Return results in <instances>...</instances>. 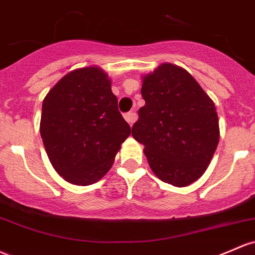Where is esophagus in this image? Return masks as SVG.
Listing matches in <instances>:
<instances>
[{
  "label": "esophagus",
  "mask_w": 255,
  "mask_h": 255,
  "mask_svg": "<svg viewBox=\"0 0 255 255\" xmlns=\"http://www.w3.org/2000/svg\"><path fill=\"white\" fill-rule=\"evenodd\" d=\"M125 120H126V121H127L128 123H129V125H133V123L135 122V120H136L135 114H134V113H127V114H125Z\"/></svg>",
  "instance_id": "1"
}]
</instances>
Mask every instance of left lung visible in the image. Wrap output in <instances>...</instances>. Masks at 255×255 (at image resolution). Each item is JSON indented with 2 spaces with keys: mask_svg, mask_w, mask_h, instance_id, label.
Masks as SVG:
<instances>
[{
  "mask_svg": "<svg viewBox=\"0 0 255 255\" xmlns=\"http://www.w3.org/2000/svg\"><path fill=\"white\" fill-rule=\"evenodd\" d=\"M145 105L132 127L150 168L177 187L202 177L220 136L213 100L185 69L170 63L142 75Z\"/></svg>",
  "mask_w": 255,
  "mask_h": 255,
  "instance_id": "left-lung-1",
  "label": "left lung"
}]
</instances>
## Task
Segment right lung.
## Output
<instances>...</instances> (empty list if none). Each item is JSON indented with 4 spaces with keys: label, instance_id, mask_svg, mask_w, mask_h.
<instances>
[{
    "label": "right lung",
    "instance_id": "right-lung-1",
    "mask_svg": "<svg viewBox=\"0 0 255 255\" xmlns=\"http://www.w3.org/2000/svg\"><path fill=\"white\" fill-rule=\"evenodd\" d=\"M41 138L55 172L74 185L97 183L113 167L130 127L99 66L72 70L44 97Z\"/></svg>",
    "mask_w": 255,
    "mask_h": 255
}]
</instances>
